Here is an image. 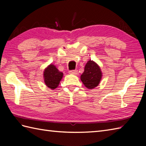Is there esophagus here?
Wrapping results in <instances>:
<instances>
[{
    "instance_id": "esophagus-1",
    "label": "esophagus",
    "mask_w": 146,
    "mask_h": 146,
    "mask_svg": "<svg viewBox=\"0 0 146 146\" xmlns=\"http://www.w3.org/2000/svg\"><path fill=\"white\" fill-rule=\"evenodd\" d=\"M69 73L70 74H72V75H77L78 74V70H71V71H70Z\"/></svg>"
}]
</instances>
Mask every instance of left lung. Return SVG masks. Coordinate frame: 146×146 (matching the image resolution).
<instances>
[{
	"label": "left lung",
	"instance_id": "1",
	"mask_svg": "<svg viewBox=\"0 0 146 146\" xmlns=\"http://www.w3.org/2000/svg\"><path fill=\"white\" fill-rule=\"evenodd\" d=\"M102 78L100 66L95 61L90 60L85 64L84 71L80 76L82 83L86 88L93 89L99 85Z\"/></svg>",
	"mask_w": 146,
	"mask_h": 146
}]
</instances>
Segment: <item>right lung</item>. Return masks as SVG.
Wrapping results in <instances>:
<instances>
[{
	"label": "right lung",
	"instance_id": "obj_1",
	"mask_svg": "<svg viewBox=\"0 0 146 146\" xmlns=\"http://www.w3.org/2000/svg\"><path fill=\"white\" fill-rule=\"evenodd\" d=\"M63 76V73L59 71L52 64L48 65L43 72L45 85L51 90H54L58 87Z\"/></svg>",
	"mask_w": 146,
	"mask_h": 146
}]
</instances>
